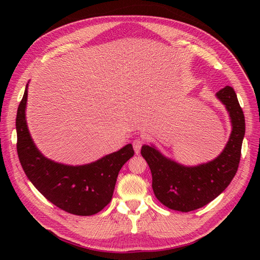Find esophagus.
I'll list each match as a JSON object with an SVG mask.
<instances>
[{
  "mask_svg": "<svg viewBox=\"0 0 260 260\" xmlns=\"http://www.w3.org/2000/svg\"><path fill=\"white\" fill-rule=\"evenodd\" d=\"M132 144H133V148H135L136 153L139 154L140 151H141V147H142V145L144 144V140L142 138H138V139L133 141Z\"/></svg>",
  "mask_w": 260,
  "mask_h": 260,
  "instance_id": "esophagus-1",
  "label": "esophagus"
}]
</instances>
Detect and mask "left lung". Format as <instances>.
<instances>
[{"mask_svg": "<svg viewBox=\"0 0 260 260\" xmlns=\"http://www.w3.org/2000/svg\"><path fill=\"white\" fill-rule=\"evenodd\" d=\"M216 96L229 113L232 132L217 158L199 166H183L164 156L155 146L143 145L141 154L152 172L154 194L166 207L187 212L207 205L221 194L237 174L245 118L234 90L226 85Z\"/></svg>", "mask_w": 260, "mask_h": 260, "instance_id": "obj_1", "label": "left lung"}]
</instances>
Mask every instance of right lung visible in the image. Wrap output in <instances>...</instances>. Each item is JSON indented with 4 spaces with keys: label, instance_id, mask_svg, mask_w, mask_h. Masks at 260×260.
<instances>
[{
    "label": "right lung",
    "instance_id": "obj_1",
    "mask_svg": "<svg viewBox=\"0 0 260 260\" xmlns=\"http://www.w3.org/2000/svg\"><path fill=\"white\" fill-rule=\"evenodd\" d=\"M28 84L16 117L17 153L21 167L37 190L55 206L77 216L98 214L112 201L121 167L135 155L131 144L81 166L55 162L34 143L26 121Z\"/></svg>",
    "mask_w": 260,
    "mask_h": 260
}]
</instances>
